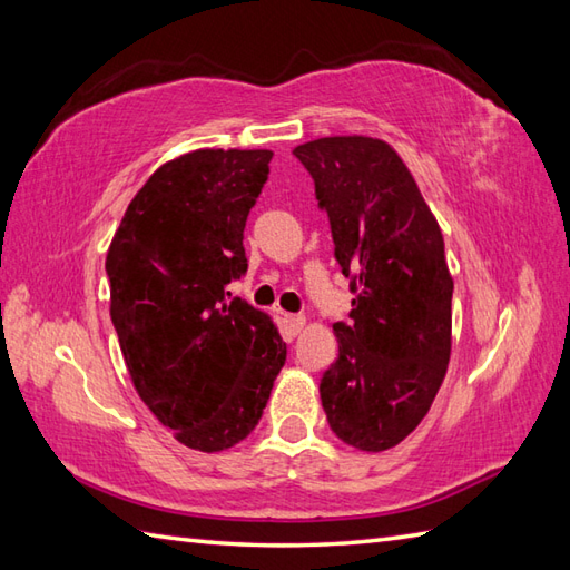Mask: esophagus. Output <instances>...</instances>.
Masks as SVG:
<instances>
[{
    "label": "esophagus",
    "mask_w": 570,
    "mask_h": 570,
    "mask_svg": "<svg viewBox=\"0 0 570 570\" xmlns=\"http://www.w3.org/2000/svg\"><path fill=\"white\" fill-rule=\"evenodd\" d=\"M303 325H306V317H303V315H298V313H284V327H286V333L291 337H296L301 330H303Z\"/></svg>",
    "instance_id": "obj_1"
}]
</instances>
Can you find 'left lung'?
Here are the masks:
<instances>
[{
	"mask_svg": "<svg viewBox=\"0 0 570 570\" xmlns=\"http://www.w3.org/2000/svg\"><path fill=\"white\" fill-rule=\"evenodd\" d=\"M294 155L354 294L350 323L333 325L340 354L321 379L323 410L342 442L383 452L420 425L446 374L454 282L442 230L389 142L337 136Z\"/></svg>",
	"mask_w": 570,
	"mask_h": 570,
	"instance_id": "8db88e82",
	"label": "left lung"
}]
</instances>
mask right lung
I'll use <instances>...</instances> for the list:
<instances>
[{
  "label": "right lung",
  "instance_id": "add662e5",
  "mask_svg": "<svg viewBox=\"0 0 570 570\" xmlns=\"http://www.w3.org/2000/svg\"><path fill=\"white\" fill-rule=\"evenodd\" d=\"M269 150H194L163 165L126 208L106 255L111 321L142 403L177 440L220 452L257 428L286 342L228 284Z\"/></svg>",
  "mask_w": 570,
  "mask_h": 570
}]
</instances>
